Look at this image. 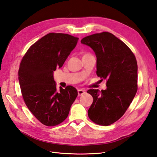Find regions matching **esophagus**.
<instances>
[{"label":"esophagus","instance_id":"obj_1","mask_svg":"<svg viewBox=\"0 0 157 157\" xmlns=\"http://www.w3.org/2000/svg\"><path fill=\"white\" fill-rule=\"evenodd\" d=\"M85 93H86V92H85L84 90H82V89H78V96H82V95H84Z\"/></svg>","mask_w":157,"mask_h":157}]
</instances>
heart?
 <instances>
[{
    "label": "heart",
    "instance_id": "heart-1",
    "mask_svg": "<svg viewBox=\"0 0 157 157\" xmlns=\"http://www.w3.org/2000/svg\"><path fill=\"white\" fill-rule=\"evenodd\" d=\"M88 55H90V54H84V55H83V56H82V57H84V56H88Z\"/></svg>",
    "mask_w": 157,
    "mask_h": 157
}]
</instances>
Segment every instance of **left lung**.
Returning a JSON list of instances; mask_svg holds the SVG:
<instances>
[{
	"label": "left lung",
	"mask_w": 157,
	"mask_h": 157,
	"mask_svg": "<svg viewBox=\"0 0 157 157\" xmlns=\"http://www.w3.org/2000/svg\"><path fill=\"white\" fill-rule=\"evenodd\" d=\"M80 42L94 50L97 58L96 74L107 80L105 90L87 91L93 97L88 117L96 124L110 125L124 115L136 96V57L126 44L108 32L86 36Z\"/></svg>",
	"instance_id": "obj_1"
}]
</instances>
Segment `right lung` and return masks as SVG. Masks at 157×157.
I'll use <instances>...</instances> for the list:
<instances>
[{
	"instance_id": "add662e5",
	"label": "right lung",
	"mask_w": 157,
	"mask_h": 157,
	"mask_svg": "<svg viewBox=\"0 0 157 157\" xmlns=\"http://www.w3.org/2000/svg\"><path fill=\"white\" fill-rule=\"evenodd\" d=\"M78 40L67 34L49 33L33 44L21 60L18 79L22 96L33 115L46 126L64 121L77 97L73 86L57 90L54 71L62 67Z\"/></svg>"
}]
</instances>
